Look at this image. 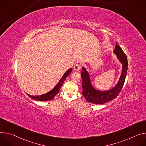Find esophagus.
Instances as JSON below:
<instances>
[{"label": "esophagus", "mask_w": 146, "mask_h": 146, "mask_svg": "<svg viewBox=\"0 0 146 146\" xmlns=\"http://www.w3.org/2000/svg\"><path fill=\"white\" fill-rule=\"evenodd\" d=\"M74 68L75 71H79L80 70V66L79 64H76L75 66H74Z\"/></svg>", "instance_id": "obj_1"}]
</instances>
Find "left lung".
<instances>
[{
    "mask_svg": "<svg viewBox=\"0 0 146 146\" xmlns=\"http://www.w3.org/2000/svg\"><path fill=\"white\" fill-rule=\"evenodd\" d=\"M114 53L122 64V71L117 84L110 90L100 91L95 89L92 84L89 72L85 67H83L82 68V94L88 102L96 104L106 103L117 98L122 90L127 70V57L117 43H116Z\"/></svg>",
    "mask_w": 146,
    "mask_h": 146,
    "instance_id": "left-lung-1",
    "label": "left lung"
}]
</instances>
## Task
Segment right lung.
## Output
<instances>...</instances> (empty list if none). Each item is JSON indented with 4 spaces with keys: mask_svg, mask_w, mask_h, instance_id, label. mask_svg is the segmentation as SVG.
Returning a JSON list of instances; mask_svg holds the SVG:
<instances>
[{
    "mask_svg": "<svg viewBox=\"0 0 146 146\" xmlns=\"http://www.w3.org/2000/svg\"><path fill=\"white\" fill-rule=\"evenodd\" d=\"M71 71H72V68H70L68 70H67L66 72H65L64 74L61 77V78L60 79V80L58 81V82L57 84V85L54 87L53 89H52L48 92L39 96H31L27 93V95L31 99L38 100V101H48V100H53L55 97V96L59 92L60 88L61 87L63 82H64L65 79L67 78V77L69 75V74L71 72Z\"/></svg>",
    "mask_w": 146,
    "mask_h": 146,
    "instance_id": "1",
    "label": "right lung"
}]
</instances>
